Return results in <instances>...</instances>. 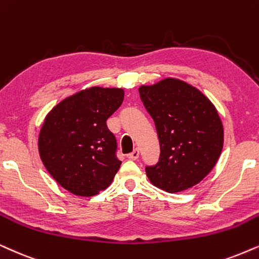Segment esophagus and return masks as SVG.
<instances>
[{
  "instance_id": "1",
  "label": "esophagus",
  "mask_w": 259,
  "mask_h": 259,
  "mask_svg": "<svg viewBox=\"0 0 259 259\" xmlns=\"http://www.w3.org/2000/svg\"><path fill=\"white\" fill-rule=\"evenodd\" d=\"M139 156H140V150L139 149H134L132 153L129 154V155H127V158H129L130 160H137L139 159Z\"/></svg>"
}]
</instances>
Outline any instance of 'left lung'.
Wrapping results in <instances>:
<instances>
[{"label":"left lung","mask_w":259,"mask_h":259,"mask_svg":"<svg viewBox=\"0 0 259 259\" xmlns=\"http://www.w3.org/2000/svg\"><path fill=\"white\" fill-rule=\"evenodd\" d=\"M139 92L160 143L158 163L146 167L150 183L171 194L198 184L217 165L224 147L217 107L179 78H163Z\"/></svg>","instance_id":"left-lung-1"}]
</instances>
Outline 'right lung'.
<instances>
[{
	"label": "right lung",
	"instance_id": "obj_1",
	"mask_svg": "<svg viewBox=\"0 0 259 259\" xmlns=\"http://www.w3.org/2000/svg\"><path fill=\"white\" fill-rule=\"evenodd\" d=\"M122 88L91 87L58 103L39 133V155L62 188L91 197L112 183L120 167L116 137L106 125L122 105Z\"/></svg>",
	"mask_w": 259,
	"mask_h": 259
}]
</instances>
